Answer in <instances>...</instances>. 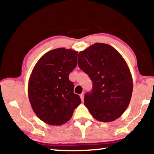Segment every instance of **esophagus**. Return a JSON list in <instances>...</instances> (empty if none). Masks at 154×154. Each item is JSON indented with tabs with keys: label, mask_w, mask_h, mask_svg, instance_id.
Masks as SVG:
<instances>
[{
	"label": "esophagus",
	"mask_w": 154,
	"mask_h": 154,
	"mask_svg": "<svg viewBox=\"0 0 154 154\" xmlns=\"http://www.w3.org/2000/svg\"><path fill=\"white\" fill-rule=\"evenodd\" d=\"M80 97H81V100L82 102H83L84 99V93H82L81 95H80Z\"/></svg>",
	"instance_id": "obj_1"
}]
</instances>
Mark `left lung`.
<instances>
[{"label":"left lung","instance_id":"8db88e82","mask_svg":"<svg viewBox=\"0 0 154 154\" xmlns=\"http://www.w3.org/2000/svg\"><path fill=\"white\" fill-rule=\"evenodd\" d=\"M78 66L88 75L93 89L85 94L84 105L96 120L113 122L129 104L133 79L126 61L118 50L96 43L78 55Z\"/></svg>","mask_w":154,"mask_h":154}]
</instances>
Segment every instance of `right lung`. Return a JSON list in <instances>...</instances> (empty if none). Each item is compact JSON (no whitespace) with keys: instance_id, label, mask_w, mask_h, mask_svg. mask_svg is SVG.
Masks as SVG:
<instances>
[{"instance_id":"1","label":"right lung","mask_w":154,"mask_h":154,"mask_svg":"<svg viewBox=\"0 0 154 154\" xmlns=\"http://www.w3.org/2000/svg\"><path fill=\"white\" fill-rule=\"evenodd\" d=\"M77 54L64 48L50 50L41 57L32 71L29 100L38 118L48 125H63L81 103L68 77L77 66Z\"/></svg>"}]
</instances>
